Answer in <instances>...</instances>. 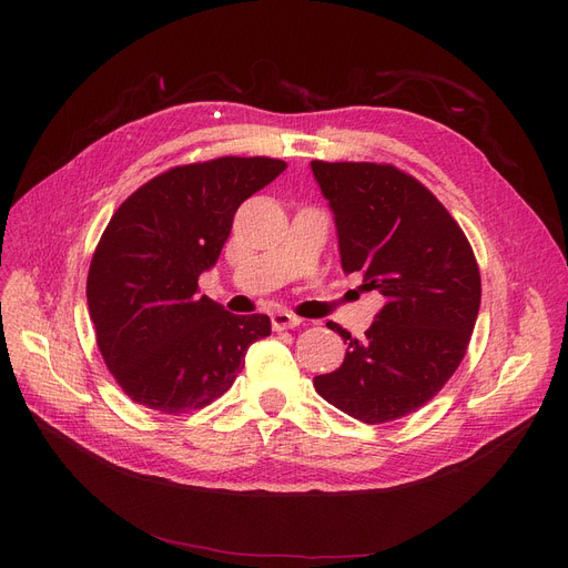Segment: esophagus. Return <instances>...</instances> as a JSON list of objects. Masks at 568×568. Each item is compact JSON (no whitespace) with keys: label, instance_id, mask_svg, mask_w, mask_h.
<instances>
[{"label":"esophagus","instance_id":"1","mask_svg":"<svg viewBox=\"0 0 568 568\" xmlns=\"http://www.w3.org/2000/svg\"><path fill=\"white\" fill-rule=\"evenodd\" d=\"M302 322H304L302 317H296V315H292V313H287V311H278V313L272 315V324H274L276 332L292 329V326H300Z\"/></svg>","mask_w":568,"mask_h":568}]
</instances>
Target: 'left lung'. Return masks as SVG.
I'll list each match as a JSON object with an SVG mask.
<instances>
[{
  "instance_id": "obj_1",
  "label": "left lung",
  "mask_w": 568,
  "mask_h": 568,
  "mask_svg": "<svg viewBox=\"0 0 568 568\" xmlns=\"http://www.w3.org/2000/svg\"><path fill=\"white\" fill-rule=\"evenodd\" d=\"M311 165L334 209L343 268L384 296L366 338L329 326L349 347L338 371L313 379L315 392L364 424L396 422L460 366L481 306L479 264L419 179L392 163Z\"/></svg>"
}]
</instances>
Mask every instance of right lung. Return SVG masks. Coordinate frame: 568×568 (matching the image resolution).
Returning <instances> with one entry per match:
<instances>
[{
    "instance_id": "obj_1",
    "label": "right lung",
    "mask_w": 568,
    "mask_h": 568,
    "mask_svg": "<svg viewBox=\"0 0 568 568\" xmlns=\"http://www.w3.org/2000/svg\"><path fill=\"white\" fill-rule=\"evenodd\" d=\"M285 168L268 156L176 165L112 214L89 264L87 304L103 362L133 403L174 416L202 409L272 334L266 315H232L200 296L197 278L219 260L239 204Z\"/></svg>"
}]
</instances>
